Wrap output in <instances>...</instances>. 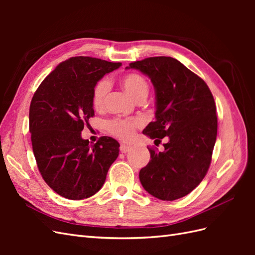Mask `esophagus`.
Listing matches in <instances>:
<instances>
[{
  "label": "esophagus",
  "mask_w": 255,
  "mask_h": 255,
  "mask_svg": "<svg viewBox=\"0 0 255 255\" xmlns=\"http://www.w3.org/2000/svg\"><path fill=\"white\" fill-rule=\"evenodd\" d=\"M130 150V146L129 145H127V144H121L120 145V152L121 153H127Z\"/></svg>",
  "instance_id": "34e87169"
}]
</instances>
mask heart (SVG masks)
<instances>
[{
	"instance_id": "1",
	"label": "heart",
	"mask_w": 255,
	"mask_h": 255,
	"mask_svg": "<svg viewBox=\"0 0 255 255\" xmlns=\"http://www.w3.org/2000/svg\"><path fill=\"white\" fill-rule=\"evenodd\" d=\"M121 83L123 85V87L126 88V90L136 100V101H139V100L142 99L145 100L149 95V83L139 73L132 72L126 74L122 78ZM110 87L111 85L107 79L100 80L96 84L91 96V103L95 110L101 111L103 109L105 98L107 94H109ZM140 125L141 121L139 119L125 120L117 118L111 120L107 123V128H109V130L114 136L120 138L122 140H128L134 135L135 128L140 127Z\"/></svg>"
}]
</instances>
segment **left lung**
<instances>
[{
  "mask_svg": "<svg viewBox=\"0 0 255 255\" xmlns=\"http://www.w3.org/2000/svg\"><path fill=\"white\" fill-rule=\"evenodd\" d=\"M148 75L156 98L155 121L142 133L165 150L149 149L151 159L139 172L142 187L164 201L188 195L204 179L217 137V115L206 83L172 57L157 56L130 63Z\"/></svg>",
  "mask_w": 255,
  "mask_h": 255,
  "instance_id": "left-lung-1",
  "label": "left lung"
}]
</instances>
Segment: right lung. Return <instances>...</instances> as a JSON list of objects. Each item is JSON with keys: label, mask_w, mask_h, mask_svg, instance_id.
<instances>
[{"label": "right lung", "mask_w": 255, "mask_h": 255, "mask_svg": "<svg viewBox=\"0 0 255 255\" xmlns=\"http://www.w3.org/2000/svg\"><path fill=\"white\" fill-rule=\"evenodd\" d=\"M121 66L89 56L60 63L38 87L29 106L33 152L44 182L59 196H94L119 155L117 140L103 136L92 145L81 132L95 111L92 90L106 73Z\"/></svg>", "instance_id": "add662e5"}]
</instances>
